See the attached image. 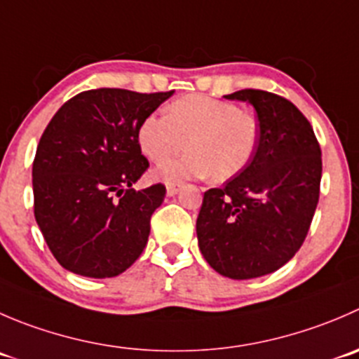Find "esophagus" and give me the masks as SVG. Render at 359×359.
I'll return each instance as SVG.
<instances>
[{
    "label": "esophagus",
    "instance_id": "obj_1",
    "mask_svg": "<svg viewBox=\"0 0 359 359\" xmlns=\"http://www.w3.org/2000/svg\"><path fill=\"white\" fill-rule=\"evenodd\" d=\"M180 186H177V184H166V194L168 196H175L177 193H179Z\"/></svg>",
    "mask_w": 359,
    "mask_h": 359
}]
</instances>
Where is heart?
<instances>
[{
    "mask_svg": "<svg viewBox=\"0 0 359 359\" xmlns=\"http://www.w3.org/2000/svg\"><path fill=\"white\" fill-rule=\"evenodd\" d=\"M180 160L156 170L165 182L187 179L228 180L242 172L257 145V123L235 103L203 95H187L170 103L166 117L149 116L138 128V145L152 163H165L183 150Z\"/></svg>",
    "mask_w": 359,
    "mask_h": 359,
    "instance_id": "b5f03b06",
    "label": "heart"
}]
</instances>
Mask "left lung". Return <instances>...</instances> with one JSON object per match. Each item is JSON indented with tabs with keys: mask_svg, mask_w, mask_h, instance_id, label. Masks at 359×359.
Instances as JSON below:
<instances>
[{
	"mask_svg": "<svg viewBox=\"0 0 359 359\" xmlns=\"http://www.w3.org/2000/svg\"><path fill=\"white\" fill-rule=\"evenodd\" d=\"M224 98L254 107L259 137L249 165L203 194L198 245L221 276L256 279L284 266L304 243L319 201L321 149L286 98L257 89Z\"/></svg>",
	"mask_w": 359,
	"mask_h": 359,
	"instance_id": "left-lung-1",
	"label": "left lung"
}]
</instances>
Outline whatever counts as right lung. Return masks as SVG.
<instances>
[{
  "label": "right lung",
  "mask_w": 359,
  "mask_h": 359,
  "mask_svg": "<svg viewBox=\"0 0 359 359\" xmlns=\"http://www.w3.org/2000/svg\"><path fill=\"white\" fill-rule=\"evenodd\" d=\"M172 95L91 89L45 128L33 163L34 219L62 268L107 279L140 257L166 189H133L149 168L138 128Z\"/></svg>",
  "instance_id": "add662e5"
}]
</instances>
